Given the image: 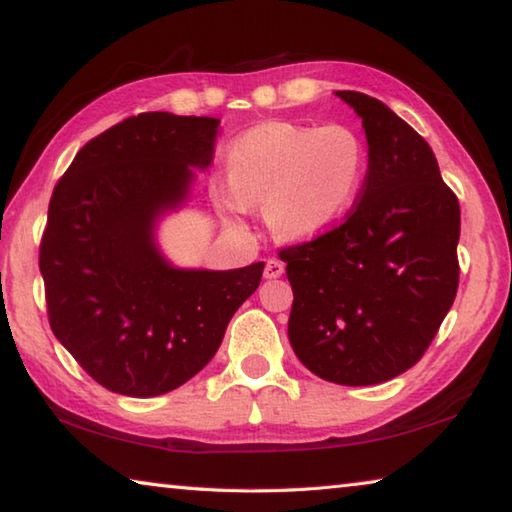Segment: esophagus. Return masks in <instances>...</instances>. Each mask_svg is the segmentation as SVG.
<instances>
[{
    "label": "esophagus",
    "instance_id": "esophagus-1",
    "mask_svg": "<svg viewBox=\"0 0 512 512\" xmlns=\"http://www.w3.org/2000/svg\"><path fill=\"white\" fill-rule=\"evenodd\" d=\"M284 273V264L280 262V259L271 257L264 266V277H268V280H273V277H280Z\"/></svg>",
    "mask_w": 512,
    "mask_h": 512
}]
</instances>
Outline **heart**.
<instances>
[{"label":"heart","instance_id":"b5f03b06","mask_svg":"<svg viewBox=\"0 0 512 512\" xmlns=\"http://www.w3.org/2000/svg\"><path fill=\"white\" fill-rule=\"evenodd\" d=\"M366 173L368 146L352 126L266 121L228 146V189L214 198L232 223L262 207L275 237L307 241L348 214Z\"/></svg>","mask_w":512,"mask_h":512}]
</instances>
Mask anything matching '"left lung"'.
Returning a JSON list of instances; mask_svg holds the SVG:
<instances>
[{
  "mask_svg": "<svg viewBox=\"0 0 512 512\" xmlns=\"http://www.w3.org/2000/svg\"><path fill=\"white\" fill-rule=\"evenodd\" d=\"M363 121L368 173L336 228L282 248L289 341L325 381L381 384L422 359L458 289L461 207L424 137L363 92H336Z\"/></svg>",
  "mask_w": 512,
  "mask_h": 512,
  "instance_id": "1",
  "label": "left lung"
}]
</instances>
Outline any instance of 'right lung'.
Here are the masks:
<instances>
[{"label": "right lung", "mask_w": 512, "mask_h": 512, "mask_svg": "<svg viewBox=\"0 0 512 512\" xmlns=\"http://www.w3.org/2000/svg\"><path fill=\"white\" fill-rule=\"evenodd\" d=\"M219 119L142 112L76 153L49 201L40 241L51 332L112 393L183 386L219 350L262 282L264 262L183 271L153 244L162 212L187 198L214 155Z\"/></svg>", "instance_id": "1"}]
</instances>
